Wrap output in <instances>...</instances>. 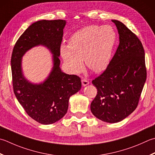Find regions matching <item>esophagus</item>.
<instances>
[{
    "label": "esophagus",
    "instance_id": "34e87169",
    "mask_svg": "<svg viewBox=\"0 0 155 155\" xmlns=\"http://www.w3.org/2000/svg\"><path fill=\"white\" fill-rule=\"evenodd\" d=\"M81 83H82V85L83 86H87V84H89V82L85 78H83V79L81 80Z\"/></svg>",
    "mask_w": 155,
    "mask_h": 155
}]
</instances>
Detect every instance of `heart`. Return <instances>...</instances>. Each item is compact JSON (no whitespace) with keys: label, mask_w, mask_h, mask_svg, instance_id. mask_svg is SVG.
<instances>
[{"label":"heart","mask_w":155,"mask_h":155,"mask_svg":"<svg viewBox=\"0 0 155 155\" xmlns=\"http://www.w3.org/2000/svg\"><path fill=\"white\" fill-rule=\"evenodd\" d=\"M116 37L110 25H90L78 30L70 38L68 45H60V53L68 71L73 74L81 71L82 59L95 73L104 71L110 61Z\"/></svg>","instance_id":"b5f03b06"}]
</instances>
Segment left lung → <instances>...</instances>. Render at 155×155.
I'll return each instance as SVG.
<instances>
[{
    "mask_svg": "<svg viewBox=\"0 0 155 155\" xmlns=\"http://www.w3.org/2000/svg\"><path fill=\"white\" fill-rule=\"evenodd\" d=\"M112 21L117 27L120 44L107 68L92 81L97 94L91 111L104 122L116 123L137 107L147 79V68L140 39L122 22Z\"/></svg>",
    "mask_w": 155,
    "mask_h": 155,
    "instance_id": "obj_1",
    "label": "left lung"
}]
</instances>
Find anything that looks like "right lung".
<instances>
[{"instance_id": "1", "label": "right lung", "mask_w": 155, "mask_h": 155, "mask_svg": "<svg viewBox=\"0 0 155 155\" xmlns=\"http://www.w3.org/2000/svg\"><path fill=\"white\" fill-rule=\"evenodd\" d=\"M66 21L41 20L32 23L18 39L11 56V72L15 96L29 117L41 124H51L66 114L70 97L81 89L79 77L67 74L60 68V45ZM42 45L53 54L54 66L43 84H33L22 73L21 58L31 47Z\"/></svg>"}]
</instances>
